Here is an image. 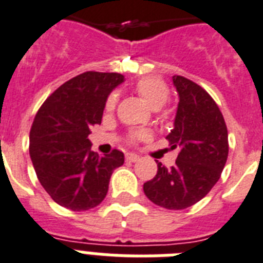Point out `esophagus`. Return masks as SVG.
<instances>
[{
  "mask_svg": "<svg viewBox=\"0 0 263 263\" xmlns=\"http://www.w3.org/2000/svg\"><path fill=\"white\" fill-rule=\"evenodd\" d=\"M125 159H127L128 162H138L139 155H136L134 152H128V154H125Z\"/></svg>",
  "mask_w": 263,
  "mask_h": 263,
  "instance_id": "obj_1",
  "label": "esophagus"
}]
</instances>
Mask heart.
<instances>
[{
  "instance_id": "heart-1",
  "label": "heart",
  "mask_w": 263,
  "mask_h": 263,
  "mask_svg": "<svg viewBox=\"0 0 263 263\" xmlns=\"http://www.w3.org/2000/svg\"><path fill=\"white\" fill-rule=\"evenodd\" d=\"M135 90L145 104L152 109L162 108L170 98L168 87L165 85L164 81L158 79V77H143L135 84ZM116 103H118L116 95H109L107 101H105V111H114ZM147 138H148V132L145 131H134L129 134V140L132 143L144 140Z\"/></svg>"
}]
</instances>
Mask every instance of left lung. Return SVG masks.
<instances>
[{
  "instance_id": "8db88e82",
  "label": "left lung",
  "mask_w": 263,
  "mask_h": 263,
  "mask_svg": "<svg viewBox=\"0 0 263 263\" xmlns=\"http://www.w3.org/2000/svg\"><path fill=\"white\" fill-rule=\"evenodd\" d=\"M173 81L179 104L167 140L171 148H179V155L170 168L156 162L158 173L143 190L158 206L183 210L204 198L219 180L229 155V135L223 115L206 90L178 74Z\"/></svg>"
}]
</instances>
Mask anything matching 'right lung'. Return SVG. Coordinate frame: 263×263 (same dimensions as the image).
Here are the masks:
<instances>
[{
	"label": "right lung",
	"instance_id": "1",
	"mask_svg": "<svg viewBox=\"0 0 263 263\" xmlns=\"http://www.w3.org/2000/svg\"><path fill=\"white\" fill-rule=\"evenodd\" d=\"M120 73L84 72L57 88L37 111L29 154L41 186L57 204L73 211L99 206L124 154L90 151V128L100 124L108 95L123 83Z\"/></svg>",
	"mask_w": 263,
	"mask_h": 263
}]
</instances>
